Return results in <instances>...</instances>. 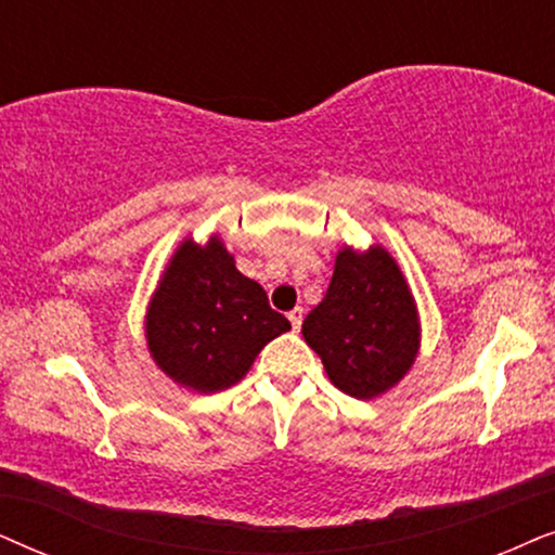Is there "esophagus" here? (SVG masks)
I'll use <instances>...</instances> for the list:
<instances>
[{"label": "esophagus", "instance_id": "1", "mask_svg": "<svg viewBox=\"0 0 555 555\" xmlns=\"http://www.w3.org/2000/svg\"><path fill=\"white\" fill-rule=\"evenodd\" d=\"M301 320H305V309H301V307L292 309V312H289V322H292L294 332H299V330H301Z\"/></svg>", "mask_w": 555, "mask_h": 555}]
</instances>
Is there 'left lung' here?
<instances>
[{
  "mask_svg": "<svg viewBox=\"0 0 555 555\" xmlns=\"http://www.w3.org/2000/svg\"><path fill=\"white\" fill-rule=\"evenodd\" d=\"M301 335L343 393L371 401L396 388L416 363L421 320L388 248H339L327 294L307 314Z\"/></svg>",
  "mask_w": 555,
  "mask_h": 555,
  "instance_id": "obj_1",
  "label": "left lung"
}]
</instances>
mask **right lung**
<instances>
[{
  "label": "right lung",
  "mask_w": 555,
  "mask_h": 555,
  "mask_svg": "<svg viewBox=\"0 0 555 555\" xmlns=\"http://www.w3.org/2000/svg\"><path fill=\"white\" fill-rule=\"evenodd\" d=\"M263 286L235 269L218 233L188 235L169 256L144 314L154 365L180 388L218 393L246 378L256 354L289 332Z\"/></svg>",
  "instance_id": "obj_1"
}]
</instances>
